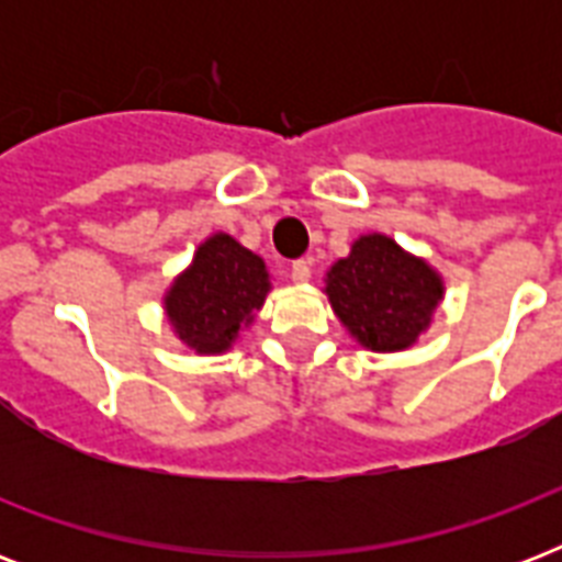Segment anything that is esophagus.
<instances>
[{"mask_svg": "<svg viewBox=\"0 0 562 562\" xmlns=\"http://www.w3.org/2000/svg\"><path fill=\"white\" fill-rule=\"evenodd\" d=\"M308 277H312V262H308V259H297V262H291V280L306 282Z\"/></svg>", "mask_w": 562, "mask_h": 562, "instance_id": "esophagus-1", "label": "esophagus"}]
</instances>
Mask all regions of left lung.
I'll return each mask as SVG.
<instances>
[{"instance_id":"1","label":"left lung","mask_w":562,"mask_h":562,"mask_svg":"<svg viewBox=\"0 0 562 562\" xmlns=\"http://www.w3.org/2000/svg\"><path fill=\"white\" fill-rule=\"evenodd\" d=\"M335 315L373 352L408 350L431 324L443 300V282L423 259L405 254L387 236H361L347 259L326 273Z\"/></svg>"}]
</instances>
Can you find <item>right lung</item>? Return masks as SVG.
I'll return each mask as SVG.
<instances>
[{
  "instance_id": "right-lung-1",
  "label": "right lung",
  "mask_w": 562,
  "mask_h": 562,
  "mask_svg": "<svg viewBox=\"0 0 562 562\" xmlns=\"http://www.w3.org/2000/svg\"><path fill=\"white\" fill-rule=\"evenodd\" d=\"M268 289L262 259L227 233H215L198 247L189 271L175 280L166 294V312L180 341L194 352L215 356L254 321Z\"/></svg>"
}]
</instances>
